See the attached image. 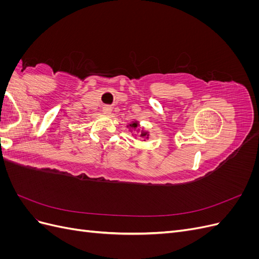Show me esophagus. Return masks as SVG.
<instances>
[{"label": "esophagus", "instance_id": "obj_1", "mask_svg": "<svg viewBox=\"0 0 259 259\" xmlns=\"http://www.w3.org/2000/svg\"><path fill=\"white\" fill-rule=\"evenodd\" d=\"M103 112L106 115H110L111 112H112V108L110 106H105L104 109H103Z\"/></svg>", "mask_w": 259, "mask_h": 259}]
</instances>
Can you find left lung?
I'll return each instance as SVG.
<instances>
[{"label": "left lung", "instance_id": "1", "mask_svg": "<svg viewBox=\"0 0 259 259\" xmlns=\"http://www.w3.org/2000/svg\"><path fill=\"white\" fill-rule=\"evenodd\" d=\"M138 122L137 121H135V122H133V123H131L128 126L131 127V128H134V130H136L137 127H138ZM148 136H149V134H148V132H142V134H140V137H145V138H148Z\"/></svg>", "mask_w": 259, "mask_h": 259}]
</instances>
